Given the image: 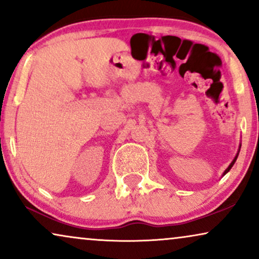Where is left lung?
<instances>
[{"label": "left lung", "instance_id": "8db88e82", "mask_svg": "<svg viewBox=\"0 0 259 259\" xmlns=\"http://www.w3.org/2000/svg\"><path fill=\"white\" fill-rule=\"evenodd\" d=\"M239 151H240V145H239V148H238V152H237V153H236V155H235V158H233L232 159V161H231V164H230L229 166H228V168H226L225 169V171H224V175H225V173H228L229 171H230V169H231V167H232V166H233V164H235V162H236V160H237V158H238V154H239Z\"/></svg>", "mask_w": 259, "mask_h": 259}]
</instances>
